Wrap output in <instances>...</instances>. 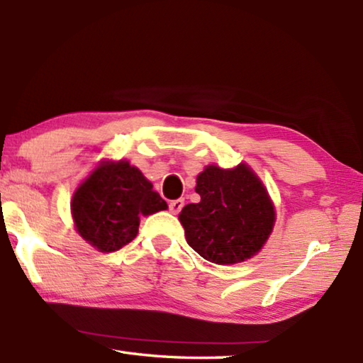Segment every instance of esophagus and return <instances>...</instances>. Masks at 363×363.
<instances>
[{"label": "esophagus", "instance_id": "obj_1", "mask_svg": "<svg viewBox=\"0 0 363 363\" xmlns=\"http://www.w3.org/2000/svg\"><path fill=\"white\" fill-rule=\"evenodd\" d=\"M182 206H184V200L182 199H177V200L169 201V211L173 213V214L179 213L182 210Z\"/></svg>", "mask_w": 363, "mask_h": 363}]
</instances>
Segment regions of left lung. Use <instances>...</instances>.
I'll use <instances>...</instances> for the list:
<instances>
[{
  "instance_id": "8db88e82",
  "label": "left lung",
  "mask_w": 363,
  "mask_h": 363,
  "mask_svg": "<svg viewBox=\"0 0 363 363\" xmlns=\"http://www.w3.org/2000/svg\"><path fill=\"white\" fill-rule=\"evenodd\" d=\"M195 192L200 203L186 205L179 214L189 247L216 264L242 262L261 250L272 232L275 211L247 164L208 167L196 177Z\"/></svg>"
}]
</instances>
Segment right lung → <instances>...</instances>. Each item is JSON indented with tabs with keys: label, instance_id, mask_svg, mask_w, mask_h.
Here are the masks:
<instances>
[{
	"label": "right lung",
	"instance_id": "1",
	"mask_svg": "<svg viewBox=\"0 0 363 363\" xmlns=\"http://www.w3.org/2000/svg\"><path fill=\"white\" fill-rule=\"evenodd\" d=\"M167 208V201L153 192L143 173L123 160L96 168L72 200L79 235L102 253H112L134 240L143 214Z\"/></svg>",
	"mask_w": 363,
	"mask_h": 363
}]
</instances>
